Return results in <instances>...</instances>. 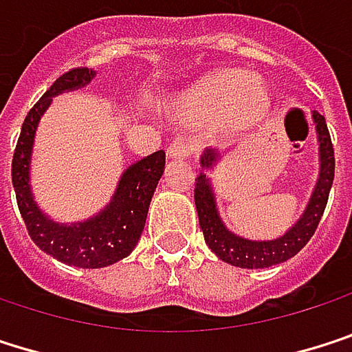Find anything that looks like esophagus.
Wrapping results in <instances>:
<instances>
[{
    "label": "esophagus",
    "instance_id": "1",
    "mask_svg": "<svg viewBox=\"0 0 352 352\" xmlns=\"http://www.w3.org/2000/svg\"><path fill=\"white\" fill-rule=\"evenodd\" d=\"M188 155H190V147H188V143L184 139H176L174 143H170L168 157H172V160H184Z\"/></svg>",
    "mask_w": 352,
    "mask_h": 352
}]
</instances>
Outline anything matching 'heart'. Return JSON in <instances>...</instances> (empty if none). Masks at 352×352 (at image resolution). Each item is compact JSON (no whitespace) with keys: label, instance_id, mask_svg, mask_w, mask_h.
Here are the masks:
<instances>
[{"label":"heart","instance_id":"1","mask_svg":"<svg viewBox=\"0 0 352 352\" xmlns=\"http://www.w3.org/2000/svg\"><path fill=\"white\" fill-rule=\"evenodd\" d=\"M170 108L184 122L221 120L232 131H246L266 114L268 89L258 76L219 69L174 96Z\"/></svg>","mask_w":352,"mask_h":352}]
</instances>
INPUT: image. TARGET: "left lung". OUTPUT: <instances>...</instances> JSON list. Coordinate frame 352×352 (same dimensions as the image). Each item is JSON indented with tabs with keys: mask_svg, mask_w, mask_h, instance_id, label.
Masks as SVG:
<instances>
[{
	"mask_svg": "<svg viewBox=\"0 0 352 352\" xmlns=\"http://www.w3.org/2000/svg\"><path fill=\"white\" fill-rule=\"evenodd\" d=\"M311 120H314L316 137H318V160H320L318 180L299 219L283 236L274 240H248L226 228L219 215L211 176L207 174L215 170V166L221 162V153L213 147H207L203 151L201 174L197 176V186H195V205H197L199 223H201L205 242L219 261L232 266H240V268L274 266V264L293 258L314 236L322 219V213L326 209L328 195H330L332 180H334V149H332L330 133L326 126V118L314 110Z\"/></svg>",
	"mask_w": 352,
	"mask_h": 352,
	"instance_id": "1",
	"label": "left lung"
}]
</instances>
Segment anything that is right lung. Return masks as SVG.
<instances>
[{"label":"right lung","mask_w":352,"mask_h":352,"mask_svg":"<svg viewBox=\"0 0 352 352\" xmlns=\"http://www.w3.org/2000/svg\"><path fill=\"white\" fill-rule=\"evenodd\" d=\"M94 78V69H72L45 91L24 118L12 162V182L18 209L32 242L59 263L80 268L110 266L133 252L145 228L149 203L166 166V153L162 149L131 164L122 172L110 203L84 221L59 223L38 207L30 184V162L41 116L47 112L55 96L86 88Z\"/></svg>","instance_id":"right-lung-1"}]
</instances>
